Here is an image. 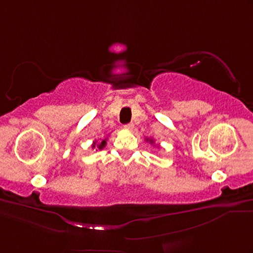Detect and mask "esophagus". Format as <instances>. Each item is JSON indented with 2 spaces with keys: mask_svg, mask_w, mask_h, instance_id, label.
I'll use <instances>...</instances> for the list:
<instances>
[{
  "mask_svg": "<svg viewBox=\"0 0 253 253\" xmlns=\"http://www.w3.org/2000/svg\"><path fill=\"white\" fill-rule=\"evenodd\" d=\"M125 128H126V130L132 131L133 128H134V125H133V123H127V125H126V126H125Z\"/></svg>",
  "mask_w": 253,
  "mask_h": 253,
  "instance_id": "obj_1",
  "label": "esophagus"
}]
</instances>
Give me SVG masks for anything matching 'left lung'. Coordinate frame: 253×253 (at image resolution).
<instances>
[{
	"label": "left lung",
	"mask_w": 253,
	"mask_h": 253,
	"mask_svg": "<svg viewBox=\"0 0 253 253\" xmlns=\"http://www.w3.org/2000/svg\"><path fill=\"white\" fill-rule=\"evenodd\" d=\"M146 140H147V141H149V143H152V144L154 143V141L152 140V138H146Z\"/></svg>",
	"instance_id": "obj_1"
}]
</instances>
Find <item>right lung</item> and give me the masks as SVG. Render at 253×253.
<instances>
[{"instance_id":"add662e5","label":"right lung","mask_w":253,"mask_h":253,"mask_svg":"<svg viewBox=\"0 0 253 253\" xmlns=\"http://www.w3.org/2000/svg\"><path fill=\"white\" fill-rule=\"evenodd\" d=\"M96 143H97V142L95 141V142H94V144H92L91 146H92V147H95V146H96ZM106 144H107V142H106V138H105V140H102V141H101V143H100V144H97V147L99 148V149H102V148H104V147L106 146Z\"/></svg>"}]
</instances>
